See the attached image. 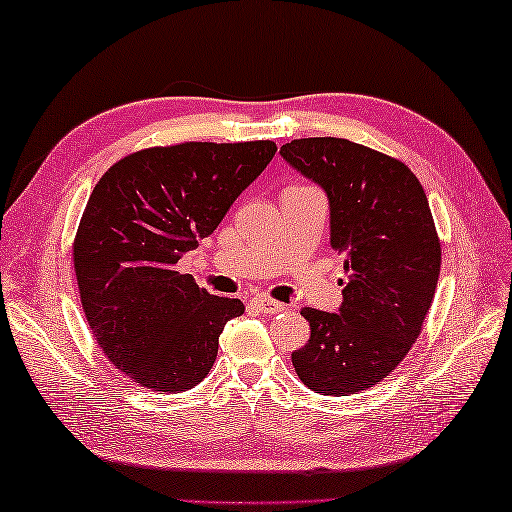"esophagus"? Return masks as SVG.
I'll use <instances>...</instances> for the list:
<instances>
[{
	"instance_id": "34e87169",
	"label": "esophagus",
	"mask_w": 512,
	"mask_h": 512,
	"mask_svg": "<svg viewBox=\"0 0 512 512\" xmlns=\"http://www.w3.org/2000/svg\"><path fill=\"white\" fill-rule=\"evenodd\" d=\"M254 306L261 310V312H265V315H276V312H283L285 310L283 303L274 301V299H267V297H256L254 299Z\"/></svg>"
}]
</instances>
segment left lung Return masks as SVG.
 <instances>
[{
	"mask_svg": "<svg viewBox=\"0 0 512 512\" xmlns=\"http://www.w3.org/2000/svg\"><path fill=\"white\" fill-rule=\"evenodd\" d=\"M281 157L326 193L330 247L346 256L339 310H301L310 339L294 371L321 396L364 391L405 360L434 301L441 242L427 195L402 161L348 139H294Z\"/></svg>",
	"mask_w": 512,
	"mask_h": 512,
	"instance_id": "obj_1",
	"label": "left lung"
}]
</instances>
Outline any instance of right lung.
Returning <instances> with one entry per match:
<instances>
[{
    "instance_id": "obj_1",
    "label": "right lung",
    "mask_w": 512,
    "mask_h": 512,
    "mask_svg": "<svg viewBox=\"0 0 512 512\" xmlns=\"http://www.w3.org/2000/svg\"><path fill=\"white\" fill-rule=\"evenodd\" d=\"M276 155L274 141L148 148L94 186L74 240L80 301L98 346L139 387L179 393L206 378L245 306L179 274Z\"/></svg>"
}]
</instances>
